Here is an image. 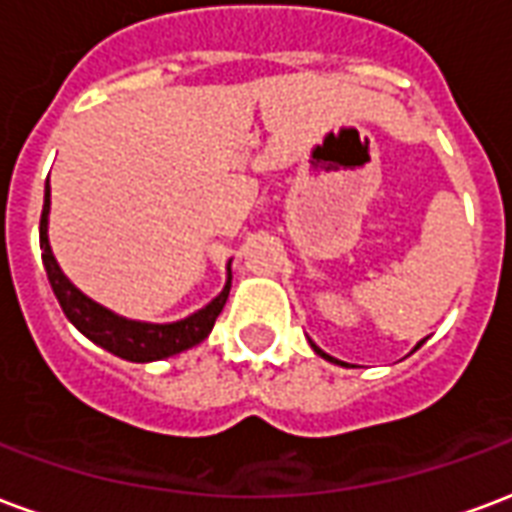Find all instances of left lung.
I'll return each instance as SVG.
<instances>
[{
  "mask_svg": "<svg viewBox=\"0 0 512 512\" xmlns=\"http://www.w3.org/2000/svg\"><path fill=\"white\" fill-rule=\"evenodd\" d=\"M312 347H314V344H312ZM314 352H317V355H323V358H325V361H333V358H331V355H325V352H323V350H320V347H314Z\"/></svg>",
  "mask_w": 512,
  "mask_h": 512,
  "instance_id": "1",
  "label": "left lung"
}]
</instances>
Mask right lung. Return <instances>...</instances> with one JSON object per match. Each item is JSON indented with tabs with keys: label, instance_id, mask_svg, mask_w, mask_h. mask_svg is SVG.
Wrapping results in <instances>:
<instances>
[{
	"label": "right lung",
	"instance_id": "obj_1",
	"mask_svg": "<svg viewBox=\"0 0 512 512\" xmlns=\"http://www.w3.org/2000/svg\"><path fill=\"white\" fill-rule=\"evenodd\" d=\"M48 208H51V187H45V203L43 217H40V249H43V263L48 282L54 287V295L67 320L78 328V331L100 344L113 355H119L124 361L146 363V361H162L176 352H184L195 347L206 339L217 317L225 309L227 295H230V279L227 276L225 290L206 306L187 320L170 325H151V323H135V320H124L119 314L108 312L105 306L94 304L92 298H86L81 290H75L67 276L59 271L51 246H48Z\"/></svg>",
	"mask_w": 512,
	"mask_h": 512
}]
</instances>
